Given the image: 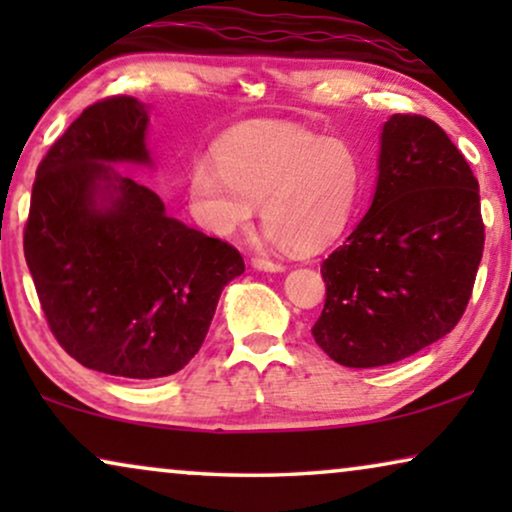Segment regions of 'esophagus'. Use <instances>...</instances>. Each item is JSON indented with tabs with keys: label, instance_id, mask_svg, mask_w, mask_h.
I'll return each instance as SVG.
<instances>
[{
	"label": "esophagus",
	"instance_id": "obj_1",
	"mask_svg": "<svg viewBox=\"0 0 512 512\" xmlns=\"http://www.w3.org/2000/svg\"><path fill=\"white\" fill-rule=\"evenodd\" d=\"M251 268L254 270H261V272H284V265L277 263V261H270V258H251Z\"/></svg>",
	"mask_w": 512,
	"mask_h": 512
}]
</instances>
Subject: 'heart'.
<instances>
[{"label":"heart","instance_id":"1","mask_svg":"<svg viewBox=\"0 0 512 512\" xmlns=\"http://www.w3.org/2000/svg\"><path fill=\"white\" fill-rule=\"evenodd\" d=\"M214 162L186 179L188 207L209 233L230 237L261 202L265 237L293 254L338 242L359 209L366 170L354 144L291 125H249L223 139Z\"/></svg>","mask_w":512,"mask_h":512}]
</instances>
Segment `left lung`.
I'll return each mask as SVG.
<instances>
[{
  "label": "left lung",
  "instance_id": "8db88e82",
  "mask_svg": "<svg viewBox=\"0 0 512 512\" xmlns=\"http://www.w3.org/2000/svg\"><path fill=\"white\" fill-rule=\"evenodd\" d=\"M482 247L466 158L429 118L389 116L373 202L321 263L326 305L314 342L347 368L389 366L433 345L464 314Z\"/></svg>",
  "mask_w": 512,
  "mask_h": 512
}]
</instances>
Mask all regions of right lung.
I'll list each match as a JSON object with an SVG mask.
<instances>
[{
  "instance_id": "obj_1",
  "label": "right lung",
  "mask_w": 512,
  "mask_h": 512,
  "mask_svg": "<svg viewBox=\"0 0 512 512\" xmlns=\"http://www.w3.org/2000/svg\"><path fill=\"white\" fill-rule=\"evenodd\" d=\"M149 107L109 97L88 107L41 160L25 261L65 352L97 373L156 380L198 354L240 251L165 212L116 165L156 167Z\"/></svg>"
}]
</instances>
